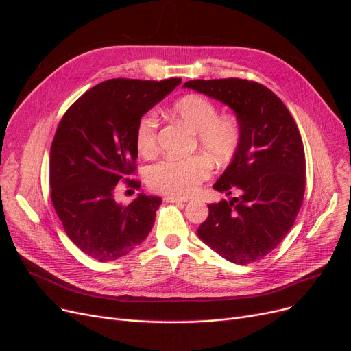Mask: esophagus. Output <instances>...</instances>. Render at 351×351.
<instances>
[{
    "mask_svg": "<svg viewBox=\"0 0 351 351\" xmlns=\"http://www.w3.org/2000/svg\"><path fill=\"white\" fill-rule=\"evenodd\" d=\"M163 200L169 202V204H183V202H188V199H183V197H176V196H165Z\"/></svg>",
    "mask_w": 351,
    "mask_h": 351,
    "instance_id": "esophagus-1",
    "label": "esophagus"
}]
</instances>
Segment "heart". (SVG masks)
<instances>
[{
  "label": "heart",
  "mask_w": 351,
  "mask_h": 351,
  "mask_svg": "<svg viewBox=\"0 0 351 351\" xmlns=\"http://www.w3.org/2000/svg\"><path fill=\"white\" fill-rule=\"evenodd\" d=\"M173 115L195 132V146L200 147L216 165L229 163L241 149L243 126L234 115H219L217 106L202 95H188L173 105ZM159 122L155 114L143 115L135 129L139 155L152 158L158 152ZM212 173L204 155L165 158L152 165L146 182L154 192L168 196H189Z\"/></svg>",
  "instance_id": "b5f03b06"
}]
</instances>
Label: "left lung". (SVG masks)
I'll return each mask as SVG.
<instances>
[{
    "label": "left lung",
    "instance_id": "1",
    "mask_svg": "<svg viewBox=\"0 0 351 351\" xmlns=\"http://www.w3.org/2000/svg\"><path fill=\"white\" fill-rule=\"evenodd\" d=\"M183 86L225 102L243 126L241 149L213 185L237 196L208 205L197 234L233 263L259 261L283 241L303 204L306 158L296 121L259 82L195 80Z\"/></svg>",
    "mask_w": 351,
    "mask_h": 351
}]
</instances>
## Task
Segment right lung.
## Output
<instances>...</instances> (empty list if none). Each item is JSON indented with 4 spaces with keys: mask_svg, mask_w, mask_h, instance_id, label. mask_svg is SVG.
Instances as JSON below:
<instances>
[{
    "mask_svg": "<svg viewBox=\"0 0 351 351\" xmlns=\"http://www.w3.org/2000/svg\"><path fill=\"white\" fill-rule=\"evenodd\" d=\"M180 78H115L86 90L64 114L49 156L51 200L68 237L98 262L128 254L149 234L162 199L141 193L119 205L121 186L139 189L135 129Z\"/></svg>",
    "mask_w": 351,
    "mask_h": 351,
    "instance_id": "right-lung-1",
    "label": "right lung"
}]
</instances>
